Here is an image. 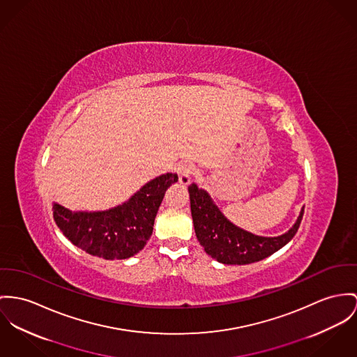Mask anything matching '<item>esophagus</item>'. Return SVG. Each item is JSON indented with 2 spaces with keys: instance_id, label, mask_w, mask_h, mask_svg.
<instances>
[{
  "instance_id": "34e87169",
  "label": "esophagus",
  "mask_w": 357,
  "mask_h": 357,
  "mask_svg": "<svg viewBox=\"0 0 357 357\" xmlns=\"http://www.w3.org/2000/svg\"><path fill=\"white\" fill-rule=\"evenodd\" d=\"M194 165L192 163H188V162H183L181 165H178V176H179V183L183 185V186H188L192 181V176L194 175Z\"/></svg>"
}]
</instances>
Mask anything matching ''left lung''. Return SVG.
Listing matches in <instances>:
<instances>
[{
  "instance_id": "8db88e82",
  "label": "left lung",
  "mask_w": 357,
  "mask_h": 357,
  "mask_svg": "<svg viewBox=\"0 0 357 357\" xmlns=\"http://www.w3.org/2000/svg\"><path fill=\"white\" fill-rule=\"evenodd\" d=\"M192 222L197 239L208 255L224 265H247L258 262L285 246L298 232L304 208L295 225L284 235L264 238L252 235L229 222L213 204L208 192L189 186Z\"/></svg>"
}]
</instances>
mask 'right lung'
I'll return each mask as SVG.
<instances>
[{"label": "right lung", "mask_w": 357, "mask_h": 357, "mask_svg": "<svg viewBox=\"0 0 357 357\" xmlns=\"http://www.w3.org/2000/svg\"><path fill=\"white\" fill-rule=\"evenodd\" d=\"M178 182L165 174L148 182L128 202L106 212L73 213L54 204L53 216L62 234L85 252L105 259H125L149 241L167 189Z\"/></svg>", "instance_id": "1"}]
</instances>
